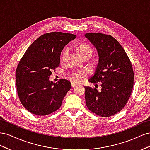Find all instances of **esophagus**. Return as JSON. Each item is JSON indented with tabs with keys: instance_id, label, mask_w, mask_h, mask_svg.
Listing matches in <instances>:
<instances>
[{
	"instance_id": "34e87169",
	"label": "esophagus",
	"mask_w": 150,
	"mask_h": 150,
	"mask_svg": "<svg viewBox=\"0 0 150 150\" xmlns=\"http://www.w3.org/2000/svg\"><path fill=\"white\" fill-rule=\"evenodd\" d=\"M71 86H72V88H75L76 86H77V84H75L74 83H73V82H72V83H71Z\"/></svg>"
}]
</instances>
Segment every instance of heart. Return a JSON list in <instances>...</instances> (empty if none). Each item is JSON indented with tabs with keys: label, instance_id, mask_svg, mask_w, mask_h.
Returning a JSON list of instances; mask_svg holds the SVG:
<instances>
[{
	"label": "heart",
	"instance_id": "b5f03b06",
	"mask_svg": "<svg viewBox=\"0 0 150 150\" xmlns=\"http://www.w3.org/2000/svg\"><path fill=\"white\" fill-rule=\"evenodd\" d=\"M68 49H66L64 53L62 54V57H64L67 54ZM79 56L83 55L85 54L90 53L92 54V49L88 44H82L78 47V49ZM86 76V72H82V73H74L71 75V79L75 83H81L83 80V78Z\"/></svg>",
	"mask_w": 150,
	"mask_h": 150
}]
</instances>
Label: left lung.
I'll use <instances>...</instances> for the list:
<instances>
[{
	"label": "left lung",
	"mask_w": 150,
	"mask_h": 150,
	"mask_svg": "<svg viewBox=\"0 0 150 150\" xmlns=\"http://www.w3.org/2000/svg\"><path fill=\"white\" fill-rule=\"evenodd\" d=\"M84 35L99 56L96 71L89 81L100 82L102 88L98 91L84 87L86 106L94 114L110 117L121 111L131 96L134 78L132 64L124 49L111 35L91 33Z\"/></svg>",
	"instance_id": "1"
}]
</instances>
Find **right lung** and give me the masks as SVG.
Instances as JSON below:
<instances>
[{"label":"right lung","instance_id":"obj_1","mask_svg":"<svg viewBox=\"0 0 150 150\" xmlns=\"http://www.w3.org/2000/svg\"><path fill=\"white\" fill-rule=\"evenodd\" d=\"M72 34L52 32L40 35L27 49L16 71L17 91L21 103L35 115L57 111L71 88L69 81H49L52 71L60 64L61 52L76 38Z\"/></svg>","mask_w":150,"mask_h":150}]
</instances>
